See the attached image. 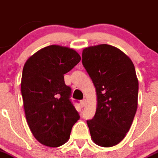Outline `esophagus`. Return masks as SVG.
Returning <instances> with one entry per match:
<instances>
[{"label":"esophagus","instance_id":"esophagus-1","mask_svg":"<svg viewBox=\"0 0 158 158\" xmlns=\"http://www.w3.org/2000/svg\"><path fill=\"white\" fill-rule=\"evenodd\" d=\"M81 105L82 107H85L86 106V99H83V100L81 101Z\"/></svg>","mask_w":158,"mask_h":158}]
</instances>
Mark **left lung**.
I'll use <instances>...</instances> for the list:
<instances>
[{"label":"left lung","instance_id":"obj_1","mask_svg":"<svg viewBox=\"0 0 158 158\" xmlns=\"http://www.w3.org/2000/svg\"><path fill=\"white\" fill-rule=\"evenodd\" d=\"M82 64L97 92L95 115L87 120L91 138L101 147L116 145L130 130L137 109L134 65L124 52L107 44L85 48Z\"/></svg>","mask_w":158,"mask_h":158}]
</instances>
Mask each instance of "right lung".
<instances>
[{
  "label": "right lung",
  "instance_id": "right-lung-1",
  "mask_svg": "<svg viewBox=\"0 0 158 158\" xmlns=\"http://www.w3.org/2000/svg\"><path fill=\"white\" fill-rule=\"evenodd\" d=\"M80 60L73 49L52 45L25 64L21 89L25 117L33 136L43 145L57 148L65 143L80 118L64 77Z\"/></svg>",
  "mask_w": 158,
  "mask_h": 158
}]
</instances>
